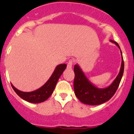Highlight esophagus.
<instances>
[{
  "instance_id": "obj_1",
  "label": "esophagus",
  "mask_w": 134,
  "mask_h": 134,
  "mask_svg": "<svg viewBox=\"0 0 134 134\" xmlns=\"http://www.w3.org/2000/svg\"><path fill=\"white\" fill-rule=\"evenodd\" d=\"M75 60L74 59H70V60L69 61L68 63H67V68L68 69H72V65H73V64L74 63Z\"/></svg>"
}]
</instances>
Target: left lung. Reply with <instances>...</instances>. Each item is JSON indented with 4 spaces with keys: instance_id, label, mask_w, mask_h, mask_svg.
I'll return each instance as SVG.
<instances>
[{
    "instance_id": "left-lung-1",
    "label": "left lung",
    "mask_w": 134,
    "mask_h": 134,
    "mask_svg": "<svg viewBox=\"0 0 134 134\" xmlns=\"http://www.w3.org/2000/svg\"><path fill=\"white\" fill-rule=\"evenodd\" d=\"M111 41L116 44L120 48L119 45L116 41L113 40H111ZM120 52L122 56L121 50ZM121 58L122 61L121 69L118 76L110 86L104 89H98L93 86L87 80L86 77L84 76V73L79 66L75 65L74 69L75 73L74 89L77 98L83 103L90 105H98L104 103L106 101L111 99L119 86L120 82L124 74V62L123 57H121Z\"/></svg>"
}]
</instances>
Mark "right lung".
Here are the masks:
<instances>
[{"mask_svg": "<svg viewBox=\"0 0 134 134\" xmlns=\"http://www.w3.org/2000/svg\"><path fill=\"white\" fill-rule=\"evenodd\" d=\"M67 65L65 64L58 65L48 81L42 87L36 91L28 92V93L23 92L17 90L11 84L12 87L18 96L28 102L33 103H39L43 102L52 94L58 80L65 69Z\"/></svg>", "mask_w": 134, "mask_h": 134, "instance_id": "obj_1", "label": "right lung"}]
</instances>
